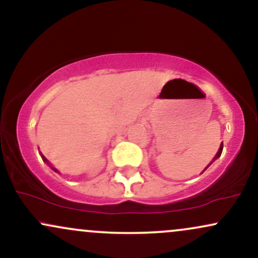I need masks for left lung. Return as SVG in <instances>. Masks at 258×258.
I'll list each match as a JSON object with an SVG mask.
<instances>
[{
	"instance_id": "left-lung-1",
	"label": "left lung",
	"mask_w": 258,
	"mask_h": 258,
	"mask_svg": "<svg viewBox=\"0 0 258 258\" xmlns=\"http://www.w3.org/2000/svg\"><path fill=\"white\" fill-rule=\"evenodd\" d=\"M222 150H223V142H222V143H221V147H220V149H218V152H217V154H216V156H215V158H214V160H212V161H211V162H210V164H209V165H207V167H209V166H210V165H211V164H212V162H214L216 159H218V158H220V156H221V154H222ZM207 167H205V170H206V168H207ZM205 170H204V171H205ZM204 171H203V172H204Z\"/></svg>"
}]
</instances>
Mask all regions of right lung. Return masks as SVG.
Masks as SVG:
<instances>
[{
  "mask_svg": "<svg viewBox=\"0 0 258 258\" xmlns=\"http://www.w3.org/2000/svg\"><path fill=\"white\" fill-rule=\"evenodd\" d=\"M41 156H42L43 161H44V162H46V164H48V160H47L46 158H44V156L42 155V154H41ZM48 165H49V164H48ZM51 167H52V166H51ZM52 170H54V171H55V172H58V171H57V170H55V168H54V167H52Z\"/></svg>",
  "mask_w": 258,
  "mask_h": 258,
  "instance_id": "obj_1",
  "label": "right lung"
}]
</instances>
